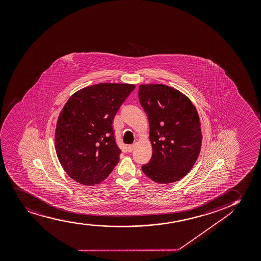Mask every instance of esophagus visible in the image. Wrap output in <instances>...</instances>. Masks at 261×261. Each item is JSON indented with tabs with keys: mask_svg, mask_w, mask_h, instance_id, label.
Returning <instances> with one entry per match:
<instances>
[{
	"mask_svg": "<svg viewBox=\"0 0 261 261\" xmlns=\"http://www.w3.org/2000/svg\"><path fill=\"white\" fill-rule=\"evenodd\" d=\"M134 148H135V145H128V146H127V151H128L129 153H131V152L134 150Z\"/></svg>",
	"mask_w": 261,
	"mask_h": 261,
	"instance_id": "34e87169",
	"label": "esophagus"
}]
</instances>
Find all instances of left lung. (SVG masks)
<instances>
[{
    "instance_id": "8db88e82",
    "label": "left lung",
    "mask_w": 261,
    "mask_h": 261,
    "mask_svg": "<svg viewBox=\"0 0 261 261\" xmlns=\"http://www.w3.org/2000/svg\"><path fill=\"white\" fill-rule=\"evenodd\" d=\"M139 100L148 115L152 158L142 170L156 183L178 181L192 170L200 154V118L190 99L164 84L139 86Z\"/></svg>"
}]
</instances>
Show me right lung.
<instances>
[{"label": "right lung", "mask_w": 261, "mask_h": 261, "mask_svg": "<svg viewBox=\"0 0 261 261\" xmlns=\"http://www.w3.org/2000/svg\"><path fill=\"white\" fill-rule=\"evenodd\" d=\"M135 85L96 84L78 90L59 115L55 144L61 166L78 183L105 180L119 161L113 120Z\"/></svg>", "instance_id": "1"}]
</instances>
